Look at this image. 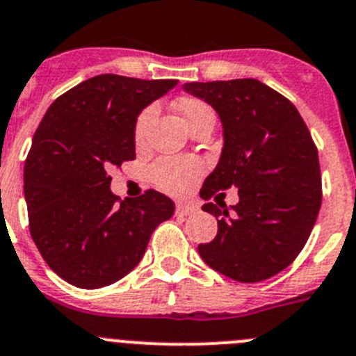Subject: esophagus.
I'll return each instance as SVG.
<instances>
[{
	"label": "esophagus",
	"instance_id": "esophagus-1",
	"mask_svg": "<svg viewBox=\"0 0 356 356\" xmlns=\"http://www.w3.org/2000/svg\"><path fill=\"white\" fill-rule=\"evenodd\" d=\"M196 205L195 203H189V202H181L175 205V213L177 216H191V213L196 212Z\"/></svg>",
	"mask_w": 356,
	"mask_h": 356
}]
</instances>
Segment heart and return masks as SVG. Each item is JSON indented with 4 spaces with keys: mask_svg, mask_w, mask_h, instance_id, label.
I'll return each mask as SVG.
<instances>
[{
    "mask_svg": "<svg viewBox=\"0 0 356 356\" xmlns=\"http://www.w3.org/2000/svg\"><path fill=\"white\" fill-rule=\"evenodd\" d=\"M177 109L189 129L196 125L200 120L213 116L212 108L202 99L195 97L181 99L177 102ZM154 116H156V106H147L137 116L136 127H134V137H136L137 143H143L146 139V134L153 123ZM202 172V163L195 158H161L151 167V177H153L154 184L163 191L172 193V195H181L195 184Z\"/></svg>",
    "mask_w": 356,
    "mask_h": 356,
    "instance_id": "b5f03b06",
    "label": "heart"
}]
</instances>
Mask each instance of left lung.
<instances>
[{
	"label": "left lung",
	"instance_id": "8db88e82",
	"mask_svg": "<svg viewBox=\"0 0 356 356\" xmlns=\"http://www.w3.org/2000/svg\"><path fill=\"white\" fill-rule=\"evenodd\" d=\"M222 123L224 146L200 191L217 234L200 243L203 261L241 284L268 280L299 255L322 205L318 151L296 106L259 79L184 83ZM231 185L241 202L220 197Z\"/></svg>",
	"mask_w": 356,
	"mask_h": 356
}]
</instances>
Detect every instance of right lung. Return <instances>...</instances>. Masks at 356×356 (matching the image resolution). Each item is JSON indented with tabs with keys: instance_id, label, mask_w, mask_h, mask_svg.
I'll list each match as a JSON object with an SVG mask.
<instances>
[{
	"instance_id": "1",
	"label": "right lung",
	"mask_w": 356,
	"mask_h": 356,
	"mask_svg": "<svg viewBox=\"0 0 356 356\" xmlns=\"http://www.w3.org/2000/svg\"><path fill=\"white\" fill-rule=\"evenodd\" d=\"M177 79L99 74L55 99L24 165L29 231L51 270L79 289L129 275L174 202L154 189L113 195L109 168L136 160L137 116Z\"/></svg>"
}]
</instances>
